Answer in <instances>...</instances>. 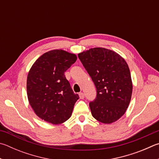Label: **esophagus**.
<instances>
[{
  "label": "esophagus",
  "mask_w": 159,
  "mask_h": 159,
  "mask_svg": "<svg viewBox=\"0 0 159 159\" xmlns=\"http://www.w3.org/2000/svg\"><path fill=\"white\" fill-rule=\"evenodd\" d=\"M79 97H80V99H84V97H85L84 94H83V92H80V93H79Z\"/></svg>",
  "instance_id": "esophagus-1"
}]
</instances>
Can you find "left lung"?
Returning <instances> with one entry per match:
<instances>
[{
  "label": "left lung",
  "mask_w": 159,
  "mask_h": 159,
  "mask_svg": "<svg viewBox=\"0 0 159 159\" xmlns=\"http://www.w3.org/2000/svg\"><path fill=\"white\" fill-rule=\"evenodd\" d=\"M97 89L89 103L92 115L111 124L125 113L131 101L132 81L127 63L119 54L104 48H94L78 55Z\"/></svg>",
  "instance_id": "8db88e82"
}]
</instances>
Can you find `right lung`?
<instances>
[{
    "instance_id": "right-lung-1",
    "label": "right lung",
    "mask_w": 159,
    "mask_h": 159,
    "mask_svg": "<svg viewBox=\"0 0 159 159\" xmlns=\"http://www.w3.org/2000/svg\"><path fill=\"white\" fill-rule=\"evenodd\" d=\"M76 60L75 54L52 50L40 56L29 71L28 99L35 114L46 122L58 125L71 117L79 96L71 89L65 72Z\"/></svg>"
}]
</instances>
